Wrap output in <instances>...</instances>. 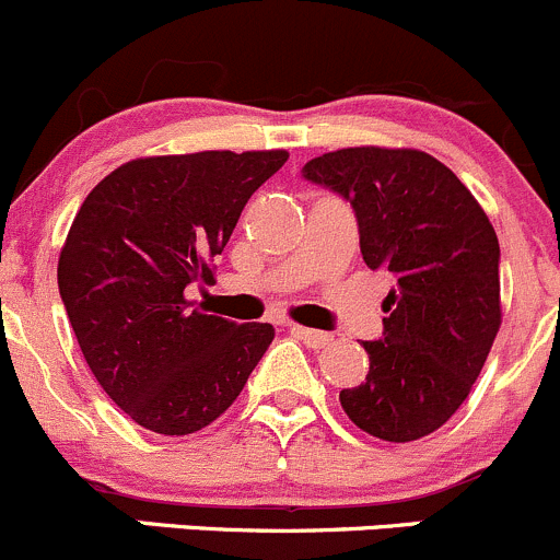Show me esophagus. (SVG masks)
Wrapping results in <instances>:
<instances>
[{"instance_id": "1", "label": "esophagus", "mask_w": 560, "mask_h": 560, "mask_svg": "<svg viewBox=\"0 0 560 560\" xmlns=\"http://www.w3.org/2000/svg\"><path fill=\"white\" fill-rule=\"evenodd\" d=\"M291 334H296V337L302 339L304 345H310V348H315V350H320V348H326V345H331V334L315 331V328L299 326V323H291Z\"/></svg>"}]
</instances>
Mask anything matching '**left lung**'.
Segmentation results:
<instances>
[{"mask_svg":"<svg viewBox=\"0 0 560 560\" xmlns=\"http://www.w3.org/2000/svg\"><path fill=\"white\" fill-rule=\"evenodd\" d=\"M304 177L353 205L369 269L394 288L369 374L339 394L348 418L385 442L429 436L464 405L501 326L499 240L480 201L415 148H342Z\"/></svg>","mask_w":560,"mask_h":560,"instance_id":"left-lung-1","label":"left lung"}]
</instances>
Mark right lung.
Segmentation results:
<instances>
[{
  "mask_svg": "<svg viewBox=\"0 0 560 560\" xmlns=\"http://www.w3.org/2000/svg\"><path fill=\"white\" fill-rule=\"evenodd\" d=\"M285 151L148 155L113 170L80 205L59 256V291L85 364L135 423L186 436L221 418L275 339L188 302L212 282L253 191Z\"/></svg>",
  "mask_w": 560,
  "mask_h": 560,
  "instance_id": "right-lung-1",
  "label": "right lung"
}]
</instances>
